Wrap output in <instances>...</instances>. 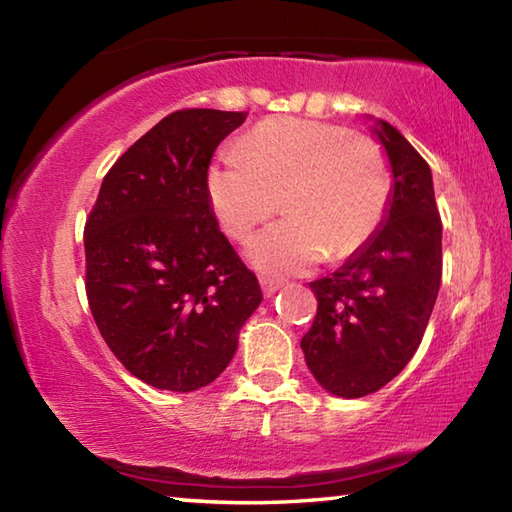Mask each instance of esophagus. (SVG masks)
Segmentation results:
<instances>
[{
    "label": "esophagus",
    "mask_w": 512,
    "mask_h": 512,
    "mask_svg": "<svg viewBox=\"0 0 512 512\" xmlns=\"http://www.w3.org/2000/svg\"><path fill=\"white\" fill-rule=\"evenodd\" d=\"M259 284H262V291H264L266 298H271L273 293L282 287V282L280 280H273V277H262V280H259Z\"/></svg>",
    "instance_id": "1"
}]
</instances>
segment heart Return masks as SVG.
I'll return each instance as SVG.
<instances>
[{
    "label": "heart",
    "instance_id": "obj_1",
    "mask_svg": "<svg viewBox=\"0 0 512 512\" xmlns=\"http://www.w3.org/2000/svg\"><path fill=\"white\" fill-rule=\"evenodd\" d=\"M216 221L244 241L280 210L287 219L250 241V264L268 275H298L329 255L345 259L368 244L391 201L388 164L375 142L343 126L268 119L207 173Z\"/></svg>",
    "mask_w": 512,
    "mask_h": 512
}]
</instances>
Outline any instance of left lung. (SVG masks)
Listing matches in <instances>:
<instances>
[{"label": "left lung", "mask_w": 512, "mask_h": 512, "mask_svg": "<svg viewBox=\"0 0 512 512\" xmlns=\"http://www.w3.org/2000/svg\"><path fill=\"white\" fill-rule=\"evenodd\" d=\"M372 133L393 173L384 223L339 271L309 284L318 311L300 341L318 384L348 400L379 391L411 361L443 275L429 164L388 121L375 119Z\"/></svg>", "instance_id": "left-lung-1"}]
</instances>
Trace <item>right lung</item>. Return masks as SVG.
<instances>
[{
	"instance_id": "right-lung-1",
	"label": "right lung",
	"mask_w": 512,
	"mask_h": 512,
	"mask_svg": "<svg viewBox=\"0 0 512 512\" xmlns=\"http://www.w3.org/2000/svg\"><path fill=\"white\" fill-rule=\"evenodd\" d=\"M246 115L171 112L112 164L85 223L94 323L124 368L162 391L212 384L262 302L207 194L216 146Z\"/></svg>"
}]
</instances>
